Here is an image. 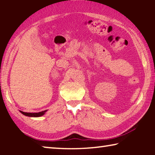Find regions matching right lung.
<instances>
[{
	"label": "right lung",
	"instance_id": "right-lung-1",
	"mask_svg": "<svg viewBox=\"0 0 155 155\" xmlns=\"http://www.w3.org/2000/svg\"><path fill=\"white\" fill-rule=\"evenodd\" d=\"M46 111H46H41L39 113H27V112H23L22 111H20V112L22 113L23 115H26V116H28V117H40L45 114Z\"/></svg>",
	"mask_w": 155,
	"mask_h": 155
}]
</instances>
